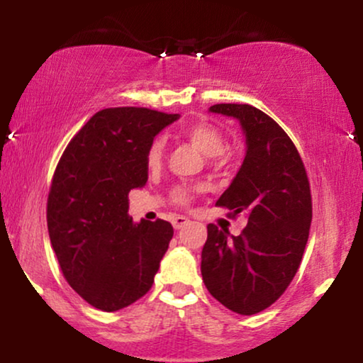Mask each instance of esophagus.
<instances>
[{
	"label": "esophagus",
	"instance_id": "1",
	"mask_svg": "<svg viewBox=\"0 0 363 363\" xmlns=\"http://www.w3.org/2000/svg\"><path fill=\"white\" fill-rule=\"evenodd\" d=\"M188 223V218H185V216H175L173 218V221H172V225H173V228H175V230H180V228H183Z\"/></svg>",
	"mask_w": 363,
	"mask_h": 363
}]
</instances>
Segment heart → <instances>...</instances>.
I'll return each mask as SVG.
<instances>
[{"label": "heart", "mask_w": 363, "mask_h": 363, "mask_svg": "<svg viewBox=\"0 0 363 363\" xmlns=\"http://www.w3.org/2000/svg\"><path fill=\"white\" fill-rule=\"evenodd\" d=\"M182 135L206 157L220 155L223 148H225V138H223L221 132L218 130L216 127H213L211 123H206V122L190 123V125L183 128ZM163 155H165V142H163L162 138H155L147 150V155H145L147 167L150 168V170H157V168H160L163 162ZM173 201L178 203V205H186V203L190 201V190L183 186L177 188V190L173 191Z\"/></svg>", "instance_id": "b5f03b06"}]
</instances>
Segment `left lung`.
<instances>
[{"mask_svg": "<svg viewBox=\"0 0 363 363\" xmlns=\"http://www.w3.org/2000/svg\"><path fill=\"white\" fill-rule=\"evenodd\" d=\"M210 112L236 118L245 133V160L216 205L247 225L240 236L208 225L201 276L223 306L252 315L279 299L299 269L312 220L309 180L294 143L259 108L216 104Z\"/></svg>", "mask_w": 363, "mask_h": 363, "instance_id": "1", "label": "left lung"}]
</instances>
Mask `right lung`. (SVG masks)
I'll return each instance as SVG.
<instances>
[{
    "mask_svg": "<svg viewBox=\"0 0 363 363\" xmlns=\"http://www.w3.org/2000/svg\"><path fill=\"white\" fill-rule=\"evenodd\" d=\"M180 113L104 108L64 150L48 198V231L69 286L96 309L113 312L145 296L173 228L133 223L128 191L145 186L148 147Z\"/></svg>",
    "mask_w": 363,
    "mask_h": 363,
    "instance_id": "obj_1",
    "label": "right lung"
}]
</instances>
